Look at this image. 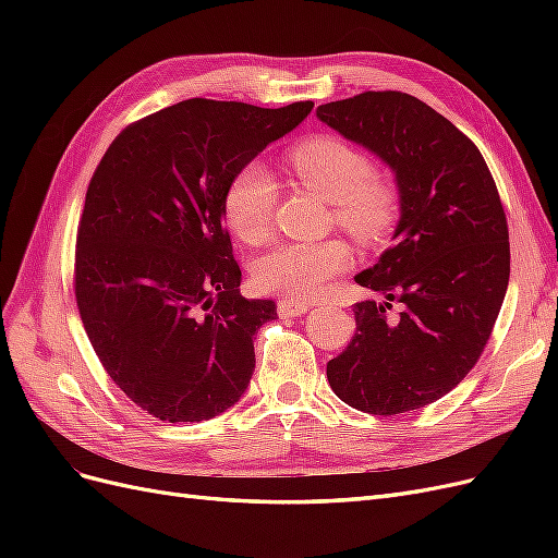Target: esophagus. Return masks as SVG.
Wrapping results in <instances>:
<instances>
[{"label":"esophagus","instance_id":"esophagus-1","mask_svg":"<svg viewBox=\"0 0 558 558\" xmlns=\"http://www.w3.org/2000/svg\"><path fill=\"white\" fill-rule=\"evenodd\" d=\"M312 305L305 300H293V298H283L277 302V312L281 318H293V316H300L305 314Z\"/></svg>","mask_w":558,"mask_h":558}]
</instances>
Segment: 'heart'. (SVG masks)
Here are the masks:
<instances>
[{
	"label": "heart",
	"mask_w": 558,
	"mask_h": 558,
	"mask_svg": "<svg viewBox=\"0 0 558 558\" xmlns=\"http://www.w3.org/2000/svg\"><path fill=\"white\" fill-rule=\"evenodd\" d=\"M293 177L307 191L335 202V218L363 244H377L391 232L398 218L396 185L373 177V162L363 150L335 137H316L289 154ZM277 199L275 179L263 165L248 162L234 172L223 193V221L244 244H263L272 230ZM351 263L347 244L283 242L253 267L260 291L291 298H316Z\"/></svg>",
	"instance_id": "obj_1"
}]
</instances>
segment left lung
Here are the masks:
<instances>
[{
	"label": "left lung",
	"mask_w": 558,
	"mask_h": 558,
	"mask_svg": "<svg viewBox=\"0 0 558 558\" xmlns=\"http://www.w3.org/2000/svg\"><path fill=\"white\" fill-rule=\"evenodd\" d=\"M316 118L396 177L393 246L356 275L384 302L353 305L356 335L328 363L335 396L400 414L447 396L475 367L510 281V234L492 172L465 134L421 99L367 90ZM400 301L398 317H386Z\"/></svg>",
	"instance_id": "8db88e82"
}]
</instances>
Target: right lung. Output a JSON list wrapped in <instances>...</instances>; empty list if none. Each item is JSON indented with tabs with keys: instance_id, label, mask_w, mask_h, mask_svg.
Segmentation results:
<instances>
[{
	"instance_id": "add662e5",
	"label": "right lung",
	"mask_w": 558,
	"mask_h": 558,
	"mask_svg": "<svg viewBox=\"0 0 558 558\" xmlns=\"http://www.w3.org/2000/svg\"><path fill=\"white\" fill-rule=\"evenodd\" d=\"M312 107L185 99L125 128L97 165L76 238V305L109 377L148 414L199 424L244 396L253 337L277 305L240 295L223 193Z\"/></svg>"
}]
</instances>
